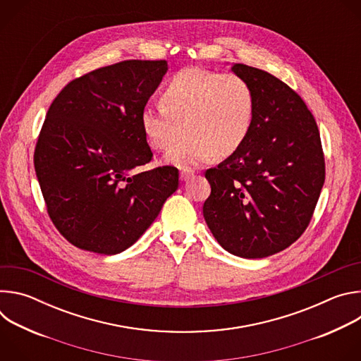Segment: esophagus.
Masks as SVG:
<instances>
[{"instance_id": "1", "label": "esophagus", "mask_w": 361, "mask_h": 361, "mask_svg": "<svg viewBox=\"0 0 361 361\" xmlns=\"http://www.w3.org/2000/svg\"><path fill=\"white\" fill-rule=\"evenodd\" d=\"M194 176H195V171L191 170V169H183V170L180 171V180H181V181H187L188 178H191V177H194Z\"/></svg>"}]
</instances>
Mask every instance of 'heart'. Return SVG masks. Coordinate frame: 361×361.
<instances>
[{"instance_id": "heart-1", "label": "heart", "mask_w": 361, "mask_h": 361, "mask_svg": "<svg viewBox=\"0 0 361 361\" xmlns=\"http://www.w3.org/2000/svg\"><path fill=\"white\" fill-rule=\"evenodd\" d=\"M254 117L255 94L244 77L190 67L171 77L161 106L145 107L140 123L148 145L159 151L170 149L187 131L166 161L191 167L216 154H234L245 142Z\"/></svg>"}]
</instances>
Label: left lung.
Wrapping results in <instances>:
<instances>
[{
	"label": "left lung",
	"instance_id": "obj_1",
	"mask_svg": "<svg viewBox=\"0 0 361 361\" xmlns=\"http://www.w3.org/2000/svg\"><path fill=\"white\" fill-rule=\"evenodd\" d=\"M231 71L255 94L245 142L205 171L212 194L204 220L219 244L243 259H263L307 228L324 184L320 133L301 97L274 75L244 64Z\"/></svg>",
	"mask_w": 361,
	"mask_h": 361
}]
</instances>
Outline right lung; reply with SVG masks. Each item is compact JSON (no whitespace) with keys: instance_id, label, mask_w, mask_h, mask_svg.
Masks as SVG:
<instances>
[{"instance_id":"obj_1","label":"right lung","mask_w":361,"mask_h":361,"mask_svg":"<svg viewBox=\"0 0 361 361\" xmlns=\"http://www.w3.org/2000/svg\"><path fill=\"white\" fill-rule=\"evenodd\" d=\"M167 61L130 60L91 71L56 97L35 152L49 219L75 247L104 255L131 247L178 188V170L151 161L140 116Z\"/></svg>"}]
</instances>
